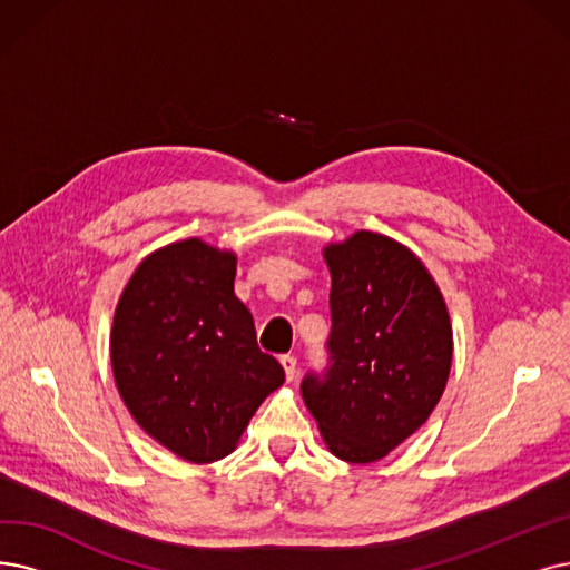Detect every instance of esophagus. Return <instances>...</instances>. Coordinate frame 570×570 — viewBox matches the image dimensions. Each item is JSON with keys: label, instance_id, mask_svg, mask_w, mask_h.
Segmentation results:
<instances>
[{"label": "esophagus", "instance_id": "obj_1", "mask_svg": "<svg viewBox=\"0 0 570 570\" xmlns=\"http://www.w3.org/2000/svg\"><path fill=\"white\" fill-rule=\"evenodd\" d=\"M281 364H283L287 381L297 379V357H294V355H283V357H281Z\"/></svg>", "mask_w": 570, "mask_h": 570}]
</instances>
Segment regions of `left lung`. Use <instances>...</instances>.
<instances>
[{
	"label": "left lung",
	"instance_id": "1",
	"mask_svg": "<svg viewBox=\"0 0 570 570\" xmlns=\"http://www.w3.org/2000/svg\"><path fill=\"white\" fill-rule=\"evenodd\" d=\"M323 257L330 364L306 374L302 397L336 459L374 463L414 435L446 389L449 311L423 262L389 236L355 232Z\"/></svg>",
	"mask_w": 570,
	"mask_h": 570
}]
</instances>
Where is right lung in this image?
<instances>
[{
	"mask_svg": "<svg viewBox=\"0 0 570 570\" xmlns=\"http://www.w3.org/2000/svg\"><path fill=\"white\" fill-rule=\"evenodd\" d=\"M234 278L229 249L177 240L140 262L114 311L119 395L149 438L189 463L229 456L285 381L278 360L259 351Z\"/></svg>",
	"mask_w": 570,
	"mask_h": 570,
	"instance_id": "right-lung-1",
	"label": "right lung"
}]
</instances>
